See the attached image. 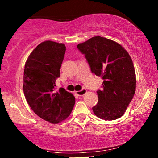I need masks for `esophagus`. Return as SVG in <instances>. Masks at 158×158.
Masks as SVG:
<instances>
[{
  "label": "esophagus",
  "instance_id": "obj_1",
  "mask_svg": "<svg viewBox=\"0 0 158 158\" xmlns=\"http://www.w3.org/2000/svg\"><path fill=\"white\" fill-rule=\"evenodd\" d=\"M86 92L87 90L85 89H81V90H79V91L76 92V94H77L78 96H79V97H81V96H83L84 94H86Z\"/></svg>",
  "mask_w": 158,
  "mask_h": 158
}]
</instances>
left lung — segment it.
<instances>
[{
    "label": "left lung",
    "mask_w": 158,
    "mask_h": 158,
    "mask_svg": "<svg viewBox=\"0 0 158 158\" xmlns=\"http://www.w3.org/2000/svg\"><path fill=\"white\" fill-rule=\"evenodd\" d=\"M84 54L90 70L103 79L97 90L98 102L94 114L105 120L122 117L135 93V68L129 54L118 43L95 36L77 45Z\"/></svg>",
    "instance_id": "1"
}]
</instances>
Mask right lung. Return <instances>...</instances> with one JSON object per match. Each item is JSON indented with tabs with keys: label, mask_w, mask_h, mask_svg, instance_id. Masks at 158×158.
Wrapping results in <instances>:
<instances>
[{
	"label": "right lung",
	"mask_w": 158,
	"mask_h": 158,
	"mask_svg": "<svg viewBox=\"0 0 158 158\" xmlns=\"http://www.w3.org/2000/svg\"><path fill=\"white\" fill-rule=\"evenodd\" d=\"M65 50L64 44L41 43L30 53L23 72V90L29 106L39 117L53 124L69 117L75 104L73 94L63 88L56 89Z\"/></svg>",
	"instance_id": "1"
}]
</instances>
